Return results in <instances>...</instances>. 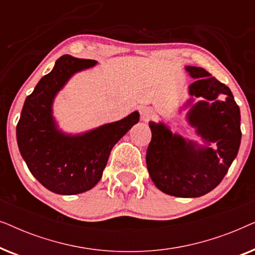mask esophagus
Returning a JSON list of instances; mask_svg holds the SVG:
<instances>
[{"instance_id":"obj_1","label":"esophagus","mask_w":255,"mask_h":255,"mask_svg":"<svg viewBox=\"0 0 255 255\" xmlns=\"http://www.w3.org/2000/svg\"><path fill=\"white\" fill-rule=\"evenodd\" d=\"M154 116H155V113H154V110L152 109V108L144 107V108H141V109H140V117L144 122H148V121L153 120Z\"/></svg>"}]
</instances>
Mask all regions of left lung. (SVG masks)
I'll return each mask as SVG.
<instances>
[{
	"label": "left lung",
	"instance_id": "1",
	"mask_svg": "<svg viewBox=\"0 0 255 255\" xmlns=\"http://www.w3.org/2000/svg\"><path fill=\"white\" fill-rule=\"evenodd\" d=\"M195 81L187 122L204 145L173 133L163 123L149 122L152 139L146 152L148 174L158 189L176 197H200L224 179L238 154L242 131L240 110L231 90L204 68L187 66ZM202 98L197 104L193 97Z\"/></svg>",
	"mask_w": 255,
	"mask_h": 255
}]
</instances>
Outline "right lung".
Returning <instances> with one entry per match:
<instances>
[{
	"label": "right lung",
	"instance_id": "obj_1",
	"mask_svg": "<svg viewBox=\"0 0 255 255\" xmlns=\"http://www.w3.org/2000/svg\"><path fill=\"white\" fill-rule=\"evenodd\" d=\"M95 60L62 55L40 79L24 102L16 128L17 144L31 174L59 195L85 193L102 177L111 149L139 122L133 111L123 120L80 134L59 130L52 106L57 94L75 73L94 67Z\"/></svg>",
	"mask_w": 255,
	"mask_h": 255
}]
</instances>
